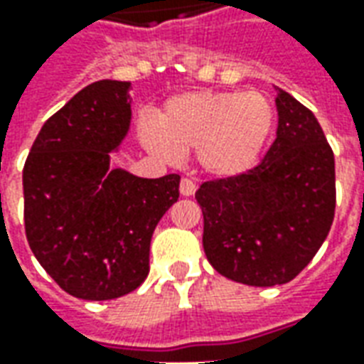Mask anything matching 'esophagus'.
I'll list each match as a JSON object with an SVG mask.
<instances>
[{"instance_id": "1", "label": "esophagus", "mask_w": 364, "mask_h": 364, "mask_svg": "<svg viewBox=\"0 0 364 364\" xmlns=\"http://www.w3.org/2000/svg\"><path fill=\"white\" fill-rule=\"evenodd\" d=\"M179 191H181L183 197H191V195H195V191H197V183L193 181V179H181Z\"/></svg>"}]
</instances>
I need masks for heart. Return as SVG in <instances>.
Segmentation results:
<instances>
[{
  "mask_svg": "<svg viewBox=\"0 0 364 364\" xmlns=\"http://www.w3.org/2000/svg\"><path fill=\"white\" fill-rule=\"evenodd\" d=\"M273 128V103L263 93L191 91L171 97L159 122H144L142 140L166 161L195 150L205 173L228 179L257 164Z\"/></svg>",
  "mask_w": 364,
  "mask_h": 364,
  "instance_id": "b5f03b06",
  "label": "heart"
}]
</instances>
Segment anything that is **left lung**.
<instances>
[{"mask_svg":"<svg viewBox=\"0 0 364 364\" xmlns=\"http://www.w3.org/2000/svg\"><path fill=\"white\" fill-rule=\"evenodd\" d=\"M279 127L257 166L206 181L203 208L206 259L230 281L274 287L292 281L328 237L336 213V161L320 122L277 90Z\"/></svg>","mask_w":364,"mask_h":364,"instance_id":"8db88e82","label":"left lung"}]
</instances>
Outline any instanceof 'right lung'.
Here are the masks:
<instances>
[{"label": "right lung", "mask_w": 364, "mask_h": 364, "mask_svg": "<svg viewBox=\"0 0 364 364\" xmlns=\"http://www.w3.org/2000/svg\"><path fill=\"white\" fill-rule=\"evenodd\" d=\"M130 82L101 80L44 122L23 169L25 232L44 271L68 294L111 300L150 271L151 234L179 198L177 173L111 169L130 130Z\"/></svg>", "instance_id": "add662e5"}]
</instances>
